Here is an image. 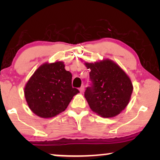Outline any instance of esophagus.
I'll use <instances>...</instances> for the list:
<instances>
[{
    "mask_svg": "<svg viewBox=\"0 0 160 160\" xmlns=\"http://www.w3.org/2000/svg\"><path fill=\"white\" fill-rule=\"evenodd\" d=\"M84 90V85H82V86L79 88V91L81 92H83Z\"/></svg>",
    "mask_w": 160,
    "mask_h": 160,
    "instance_id": "obj_1",
    "label": "esophagus"
}]
</instances>
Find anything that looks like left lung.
<instances>
[{
	"instance_id": "8db88e82",
	"label": "left lung",
	"mask_w": 160,
	"mask_h": 160,
	"mask_svg": "<svg viewBox=\"0 0 160 160\" xmlns=\"http://www.w3.org/2000/svg\"><path fill=\"white\" fill-rule=\"evenodd\" d=\"M90 69V87L84 97L94 112L102 117H113L122 112L130 101L132 84L125 72L112 60L84 63Z\"/></svg>"
}]
</instances>
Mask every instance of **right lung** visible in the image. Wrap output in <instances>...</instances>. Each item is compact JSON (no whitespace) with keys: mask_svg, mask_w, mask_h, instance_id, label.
Listing matches in <instances>:
<instances>
[{"mask_svg":"<svg viewBox=\"0 0 160 160\" xmlns=\"http://www.w3.org/2000/svg\"><path fill=\"white\" fill-rule=\"evenodd\" d=\"M24 92L30 110L42 118L55 117L64 111L79 92L72 87V74L61 61L41 65L28 80Z\"/></svg>","mask_w":160,"mask_h":160,"instance_id":"add662e5","label":"right lung"}]
</instances>
